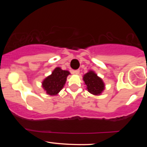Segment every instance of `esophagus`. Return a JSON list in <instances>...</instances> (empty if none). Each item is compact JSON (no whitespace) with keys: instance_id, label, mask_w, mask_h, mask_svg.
Segmentation results:
<instances>
[{"instance_id":"obj_1","label":"esophagus","mask_w":147,"mask_h":147,"mask_svg":"<svg viewBox=\"0 0 147 147\" xmlns=\"http://www.w3.org/2000/svg\"><path fill=\"white\" fill-rule=\"evenodd\" d=\"M73 72L75 74V75H79V70H76Z\"/></svg>"}]
</instances>
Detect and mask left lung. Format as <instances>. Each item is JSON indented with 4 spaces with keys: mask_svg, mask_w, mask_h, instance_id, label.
Listing matches in <instances>:
<instances>
[{
    "mask_svg": "<svg viewBox=\"0 0 147 147\" xmlns=\"http://www.w3.org/2000/svg\"><path fill=\"white\" fill-rule=\"evenodd\" d=\"M83 80L86 85L88 91L94 95H99L104 90V83L95 72L89 70L84 75Z\"/></svg>",
    "mask_w": 147,
    "mask_h": 147,
    "instance_id": "1",
    "label": "left lung"
}]
</instances>
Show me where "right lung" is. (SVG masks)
<instances>
[{"instance_id":"add662e5","label":"right lung","mask_w":147,"mask_h":147,"mask_svg":"<svg viewBox=\"0 0 147 147\" xmlns=\"http://www.w3.org/2000/svg\"><path fill=\"white\" fill-rule=\"evenodd\" d=\"M70 74L68 70H63L59 67H57L52 71L51 75L43 81V88L49 95H57L63 88L67 77Z\"/></svg>"}]
</instances>
